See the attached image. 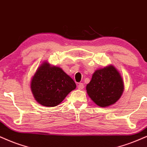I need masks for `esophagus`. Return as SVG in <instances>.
Returning <instances> with one entry per match:
<instances>
[{
	"label": "esophagus",
	"mask_w": 147,
	"mask_h": 147,
	"mask_svg": "<svg viewBox=\"0 0 147 147\" xmlns=\"http://www.w3.org/2000/svg\"><path fill=\"white\" fill-rule=\"evenodd\" d=\"M78 88L79 90H82V89H84V84H83V83H79L78 86Z\"/></svg>",
	"instance_id": "esophagus-1"
}]
</instances>
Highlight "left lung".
<instances>
[{"label": "left lung", "mask_w": 147, "mask_h": 147, "mask_svg": "<svg viewBox=\"0 0 147 147\" xmlns=\"http://www.w3.org/2000/svg\"><path fill=\"white\" fill-rule=\"evenodd\" d=\"M86 89L94 103L105 108L120 99L124 90L123 80L117 69L110 65L94 72Z\"/></svg>", "instance_id": "1"}]
</instances>
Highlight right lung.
<instances>
[{
	"instance_id": "obj_1",
	"label": "right lung",
	"mask_w": 147,
	"mask_h": 147,
	"mask_svg": "<svg viewBox=\"0 0 147 147\" xmlns=\"http://www.w3.org/2000/svg\"><path fill=\"white\" fill-rule=\"evenodd\" d=\"M76 88L73 79L62 69L50 65L47 61L38 67L30 82L35 100L47 107L58 106Z\"/></svg>"
}]
</instances>
